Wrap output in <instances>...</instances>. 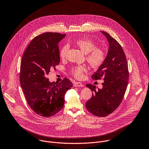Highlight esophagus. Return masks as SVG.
Wrapping results in <instances>:
<instances>
[{
    "label": "esophagus",
    "mask_w": 149,
    "mask_h": 149,
    "mask_svg": "<svg viewBox=\"0 0 149 149\" xmlns=\"http://www.w3.org/2000/svg\"><path fill=\"white\" fill-rule=\"evenodd\" d=\"M74 86L75 87H84V84L80 82H75L74 84Z\"/></svg>",
    "instance_id": "1"
}]
</instances>
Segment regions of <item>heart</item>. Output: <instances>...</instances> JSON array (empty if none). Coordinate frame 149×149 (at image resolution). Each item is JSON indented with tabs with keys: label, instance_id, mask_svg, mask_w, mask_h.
<instances>
[{
	"label": "heart",
	"instance_id": "1",
	"mask_svg": "<svg viewBox=\"0 0 149 149\" xmlns=\"http://www.w3.org/2000/svg\"><path fill=\"white\" fill-rule=\"evenodd\" d=\"M75 44L85 54H87V60L93 67L100 66L103 62L105 55L104 52L99 48H96L95 42L87 37H83L75 40ZM69 48L68 45H63L59 52L61 58H65ZM87 70L84 65L75 66L71 69V74L76 78L81 79L84 76V72Z\"/></svg>",
	"mask_w": 149,
	"mask_h": 149
}]
</instances>
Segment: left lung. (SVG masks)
Listing matches in <instances>:
<instances>
[{
	"label": "left lung",
	"mask_w": 149,
	"mask_h": 149,
	"mask_svg": "<svg viewBox=\"0 0 149 149\" xmlns=\"http://www.w3.org/2000/svg\"><path fill=\"white\" fill-rule=\"evenodd\" d=\"M101 32L107 38L109 48L102 63L91 77L93 79L104 77V82L101 89H96L91 84L86 85L94 93L86 103V107L93 115L105 117L115 111L121 102L128 85L129 74L121 45L108 33Z\"/></svg>",
	"instance_id": "obj_1"
}]
</instances>
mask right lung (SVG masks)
<instances>
[{
	"label": "right lung",
	"instance_id": "obj_1",
	"mask_svg": "<svg viewBox=\"0 0 149 149\" xmlns=\"http://www.w3.org/2000/svg\"><path fill=\"white\" fill-rule=\"evenodd\" d=\"M65 34L46 32L34 38L26 49L20 64V83L26 101L37 114L50 117L64 105L65 95L72 87L65 78L58 84L46 77L60 62L58 43Z\"/></svg>",
	"mask_w": 149,
	"mask_h": 149
}]
</instances>
